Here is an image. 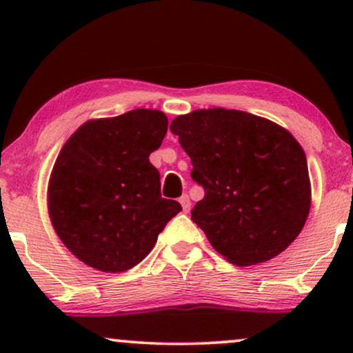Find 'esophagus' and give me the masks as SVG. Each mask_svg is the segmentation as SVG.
<instances>
[{"label": "esophagus", "mask_w": 353, "mask_h": 353, "mask_svg": "<svg viewBox=\"0 0 353 353\" xmlns=\"http://www.w3.org/2000/svg\"><path fill=\"white\" fill-rule=\"evenodd\" d=\"M179 202L182 205V210H184V212H189V210H190V199H189L188 194H184V196H182L179 199Z\"/></svg>", "instance_id": "obj_1"}]
</instances>
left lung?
Masks as SVG:
<instances>
[{
	"mask_svg": "<svg viewBox=\"0 0 353 353\" xmlns=\"http://www.w3.org/2000/svg\"><path fill=\"white\" fill-rule=\"evenodd\" d=\"M171 132L204 188L192 219L230 264L255 265L287 249L310 210L305 152L287 129L236 109L177 116Z\"/></svg>",
	"mask_w": 353,
	"mask_h": 353,
	"instance_id": "8db88e82",
	"label": "left lung"
}]
</instances>
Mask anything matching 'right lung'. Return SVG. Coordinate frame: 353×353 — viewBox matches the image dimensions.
I'll return each instance as SVG.
<instances>
[{
    "label": "right lung",
    "instance_id": "add662e5",
    "mask_svg": "<svg viewBox=\"0 0 353 353\" xmlns=\"http://www.w3.org/2000/svg\"><path fill=\"white\" fill-rule=\"evenodd\" d=\"M165 132L164 112L132 109L88 121L61 149L48 209L63 244L86 265L111 274L132 269L182 210L161 197L159 171L149 163Z\"/></svg>",
    "mask_w": 353,
    "mask_h": 353
}]
</instances>
